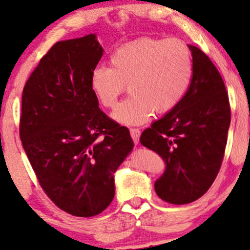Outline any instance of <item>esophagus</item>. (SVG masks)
<instances>
[{"label": "esophagus", "mask_w": 250, "mask_h": 250, "mask_svg": "<svg viewBox=\"0 0 250 250\" xmlns=\"http://www.w3.org/2000/svg\"><path fill=\"white\" fill-rule=\"evenodd\" d=\"M140 135H141V130L138 129V128H131V129H130V136H131V139L134 140V142H135V144H138V142H139Z\"/></svg>", "instance_id": "obj_1"}]
</instances>
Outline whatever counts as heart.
<instances>
[{
    "mask_svg": "<svg viewBox=\"0 0 250 250\" xmlns=\"http://www.w3.org/2000/svg\"><path fill=\"white\" fill-rule=\"evenodd\" d=\"M110 67L97 66L90 87L104 108H115L128 84L130 96L112 114L123 125H142L154 110H173L188 92L193 77L190 47L179 39L139 38L111 53Z\"/></svg>",
    "mask_w": 250,
    "mask_h": 250,
    "instance_id": "b5f03b06",
    "label": "heart"
}]
</instances>
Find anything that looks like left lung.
I'll list each match as a JSON object with an SVG mask.
<instances>
[{
  "mask_svg": "<svg viewBox=\"0 0 250 250\" xmlns=\"http://www.w3.org/2000/svg\"><path fill=\"white\" fill-rule=\"evenodd\" d=\"M193 77L185 97L163 119L142 133L141 145L166 163L156 180V194L169 204L183 205L201 198L215 182L231 120L223 79L209 57L188 45Z\"/></svg>",
  "mask_w": 250,
  "mask_h": 250,
  "instance_id": "left-lung-1",
  "label": "left lung"
}]
</instances>
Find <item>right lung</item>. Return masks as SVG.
<instances>
[{"label":"right lung","instance_id":"1","mask_svg":"<svg viewBox=\"0 0 250 250\" xmlns=\"http://www.w3.org/2000/svg\"><path fill=\"white\" fill-rule=\"evenodd\" d=\"M103 56L95 34L58 41L23 87L20 139L59 209L92 217L115 196L114 173L133 150L128 128L98 108L90 75Z\"/></svg>","mask_w":250,"mask_h":250}]
</instances>
